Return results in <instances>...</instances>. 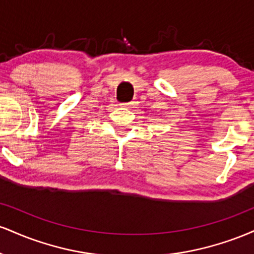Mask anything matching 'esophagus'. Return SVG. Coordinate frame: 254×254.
Instances as JSON below:
<instances>
[{
    "label": "esophagus",
    "mask_w": 254,
    "mask_h": 254,
    "mask_svg": "<svg viewBox=\"0 0 254 254\" xmlns=\"http://www.w3.org/2000/svg\"><path fill=\"white\" fill-rule=\"evenodd\" d=\"M125 107H129V109H133V107L136 106V103L135 101H130V103H125V104H123Z\"/></svg>",
    "instance_id": "1"
}]
</instances>
